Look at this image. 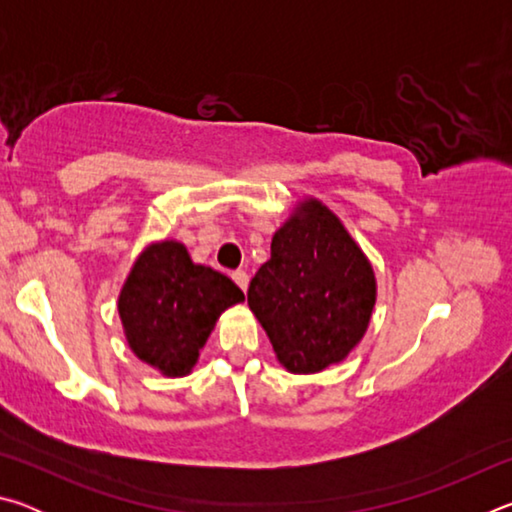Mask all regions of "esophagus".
I'll return each mask as SVG.
<instances>
[{
  "mask_svg": "<svg viewBox=\"0 0 512 512\" xmlns=\"http://www.w3.org/2000/svg\"><path fill=\"white\" fill-rule=\"evenodd\" d=\"M232 280H235V284L241 291L248 289V273L246 271H232Z\"/></svg>",
  "mask_w": 512,
  "mask_h": 512,
  "instance_id": "obj_1",
  "label": "esophagus"
}]
</instances>
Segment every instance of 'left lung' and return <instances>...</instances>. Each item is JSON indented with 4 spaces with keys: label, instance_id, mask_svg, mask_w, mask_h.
Here are the masks:
<instances>
[{
    "label": "left lung",
    "instance_id": "8db88e82",
    "mask_svg": "<svg viewBox=\"0 0 512 512\" xmlns=\"http://www.w3.org/2000/svg\"><path fill=\"white\" fill-rule=\"evenodd\" d=\"M375 273L327 207L309 198L271 241V259L248 287V305L277 359L298 375L348 357L375 307Z\"/></svg>",
    "mask_w": 512,
    "mask_h": 512
}]
</instances>
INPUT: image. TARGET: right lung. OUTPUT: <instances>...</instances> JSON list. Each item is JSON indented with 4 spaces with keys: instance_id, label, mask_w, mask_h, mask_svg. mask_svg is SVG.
Segmentation results:
<instances>
[{
    "instance_id": "add662e5",
    "label": "right lung",
    "mask_w": 512,
    "mask_h": 512,
    "mask_svg": "<svg viewBox=\"0 0 512 512\" xmlns=\"http://www.w3.org/2000/svg\"><path fill=\"white\" fill-rule=\"evenodd\" d=\"M244 300L230 277L194 264L178 241L151 244L119 293V316L131 350L169 377L198 359L216 318Z\"/></svg>"
}]
</instances>
